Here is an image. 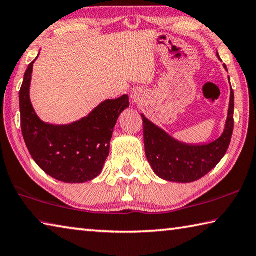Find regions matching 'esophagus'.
Listing matches in <instances>:
<instances>
[{
    "label": "esophagus",
    "instance_id": "obj_1",
    "mask_svg": "<svg viewBox=\"0 0 256 256\" xmlns=\"http://www.w3.org/2000/svg\"><path fill=\"white\" fill-rule=\"evenodd\" d=\"M131 100H132V103L136 104V105H141L144 100V95L142 90H136L131 92Z\"/></svg>",
    "mask_w": 256,
    "mask_h": 256
}]
</instances>
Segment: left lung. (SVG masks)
<instances>
[{
    "label": "left lung",
    "mask_w": 256,
    "mask_h": 256,
    "mask_svg": "<svg viewBox=\"0 0 256 256\" xmlns=\"http://www.w3.org/2000/svg\"><path fill=\"white\" fill-rule=\"evenodd\" d=\"M217 57L220 58L217 52ZM225 70L227 67L224 64ZM230 78V77H228ZM146 159L159 178L178 184L197 181L215 168L226 154L234 128V92L230 87L228 113L222 136L210 142L179 141L141 114Z\"/></svg>",
    "instance_id": "1"
}]
</instances>
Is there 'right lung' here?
I'll use <instances>...</instances> for the list:
<instances>
[{
	"instance_id": "obj_1",
	"label": "right lung",
	"mask_w": 256,
	"mask_h": 256,
	"mask_svg": "<svg viewBox=\"0 0 256 256\" xmlns=\"http://www.w3.org/2000/svg\"><path fill=\"white\" fill-rule=\"evenodd\" d=\"M36 58L26 68L18 95L21 130L28 150L36 164L54 179L67 184L92 181L102 174L115 124L130 106L128 95L105 100L87 116L69 124L44 122L30 100Z\"/></svg>"
}]
</instances>
